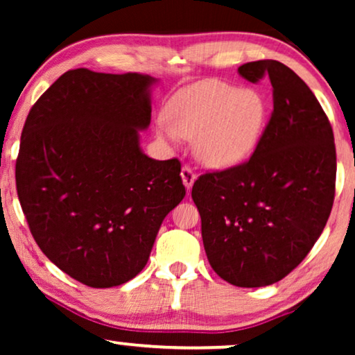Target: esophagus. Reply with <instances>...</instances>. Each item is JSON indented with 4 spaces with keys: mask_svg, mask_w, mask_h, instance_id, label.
<instances>
[{
    "mask_svg": "<svg viewBox=\"0 0 355 355\" xmlns=\"http://www.w3.org/2000/svg\"><path fill=\"white\" fill-rule=\"evenodd\" d=\"M181 178H182V182L186 189H192L193 186V181H196V173H193V169L191 166H187V164H184L182 166V171H181Z\"/></svg>",
    "mask_w": 355,
    "mask_h": 355,
    "instance_id": "obj_1",
    "label": "esophagus"
}]
</instances>
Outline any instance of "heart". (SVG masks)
<instances>
[{
    "label": "heart",
    "mask_w": 355,
    "mask_h": 355,
    "mask_svg": "<svg viewBox=\"0 0 355 355\" xmlns=\"http://www.w3.org/2000/svg\"><path fill=\"white\" fill-rule=\"evenodd\" d=\"M159 132L178 142L196 139L197 157L210 166H232L254 150L265 121V101L254 90L205 80L171 96Z\"/></svg>",
    "instance_id": "b5f03b06"
}]
</instances>
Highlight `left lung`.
<instances>
[{
  "instance_id": "left-lung-1",
  "label": "left lung",
  "mask_w": 355,
  "mask_h": 355,
  "mask_svg": "<svg viewBox=\"0 0 355 355\" xmlns=\"http://www.w3.org/2000/svg\"><path fill=\"white\" fill-rule=\"evenodd\" d=\"M239 74L273 87V111L249 159L202 174L192 198L215 273L239 288L288 276L312 249L334 200L336 148L328 116L283 62L242 64Z\"/></svg>"
}]
</instances>
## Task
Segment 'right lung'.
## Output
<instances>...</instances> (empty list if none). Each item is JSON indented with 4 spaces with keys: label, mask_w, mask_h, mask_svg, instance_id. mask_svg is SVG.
<instances>
[{
    "label": "right lung",
    "mask_w": 355,
    "mask_h": 355,
    "mask_svg": "<svg viewBox=\"0 0 355 355\" xmlns=\"http://www.w3.org/2000/svg\"><path fill=\"white\" fill-rule=\"evenodd\" d=\"M153 82L67 71L24 124L16 187L27 225L43 254L90 288L137 276L164 216L186 196L179 159L140 150Z\"/></svg>",
    "instance_id": "add662e5"
}]
</instances>
